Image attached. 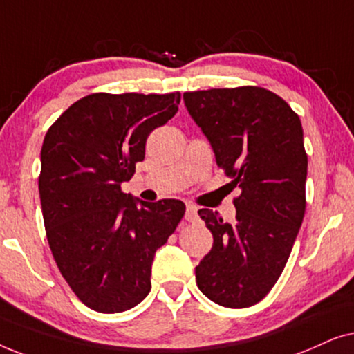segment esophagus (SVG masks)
Masks as SVG:
<instances>
[{"instance_id": "obj_1", "label": "esophagus", "mask_w": 354, "mask_h": 354, "mask_svg": "<svg viewBox=\"0 0 354 354\" xmlns=\"http://www.w3.org/2000/svg\"><path fill=\"white\" fill-rule=\"evenodd\" d=\"M199 218V215H197V207L192 205V204H187L186 205V220L191 221V223H194Z\"/></svg>"}]
</instances>
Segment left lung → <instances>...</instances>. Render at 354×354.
I'll return each instance as SVG.
<instances>
[{"label": "left lung", "instance_id": "left-lung-1", "mask_svg": "<svg viewBox=\"0 0 354 354\" xmlns=\"http://www.w3.org/2000/svg\"><path fill=\"white\" fill-rule=\"evenodd\" d=\"M187 111L210 140L218 168L238 187L234 223L199 215L214 246L196 267L199 290L241 309L266 298L288 262L306 212L308 155L299 116L263 87L185 92Z\"/></svg>", "mask_w": 354, "mask_h": 354}]
</instances>
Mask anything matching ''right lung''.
<instances>
[{"instance_id": "obj_1", "label": "right lung", "mask_w": 354, "mask_h": 354, "mask_svg": "<svg viewBox=\"0 0 354 354\" xmlns=\"http://www.w3.org/2000/svg\"><path fill=\"white\" fill-rule=\"evenodd\" d=\"M180 102V92L91 93L46 131L39 176L46 239L71 290L97 313H122L149 295L155 252L185 216L181 201L138 205L121 191L149 134Z\"/></svg>"}]
</instances>
